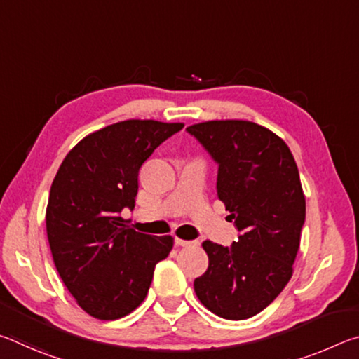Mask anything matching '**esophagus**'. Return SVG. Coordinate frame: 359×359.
<instances>
[{
    "instance_id": "34e87169",
    "label": "esophagus",
    "mask_w": 359,
    "mask_h": 359,
    "mask_svg": "<svg viewBox=\"0 0 359 359\" xmlns=\"http://www.w3.org/2000/svg\"><path fill=\"white\" fill-rule=\"evenodd\" d=\"M175 244L180 245V247H193V245H198V242L196 241H185V239L175 238Z\"/></svg>"
}]
</instances>
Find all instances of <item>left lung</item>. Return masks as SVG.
Here are the masks:
<instances>
[{
    "mask_svg": "<svg viewBox=\"0 0 359 359\" xmlns=\"http://www.w3.org/2000/svg\"><path fill=\"white\" fill-rule=\"evenodd\" d=\"M187 131L218 165V199L239 231L231 247L203 242L209 267L194 293L218 317L250 318L293 276L306 220L299 171L283 139L253 121L212 120Z\"/></svg>",
    "mask_w": 359,
    "mask_h": 359,
    "instance_id": "1",
    "label": "left lung"
}]
</instances>
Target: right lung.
<instances>
[{
	"label": "right lung",
	"mask_w": 359,
	"mask_h": 359,
	"mask_svg": "<svg viewBox=\"0 0 359 359\" xmlns=\"http://www.w3.org/2000/svg\"><path fill=\"white\" fill-rule=\"evenodd\" d=\"M184 123L125 120L85 136L52 182L46 210L53 263L76 302L98 320L141 306L171 236L137 233L121 218L135 209L137 175L154 150Z\"/></svg>",
	"instance_id": "add662e5"
}]
</instances>
